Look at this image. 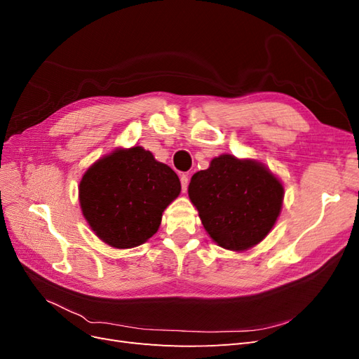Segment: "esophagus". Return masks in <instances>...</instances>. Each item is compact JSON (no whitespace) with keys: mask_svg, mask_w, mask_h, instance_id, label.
<instances>
[{"mask_svg":"<svg viewBox=\"0 0 359 359\" xmlns=\"http://www.w3.org/2000/svg\"><path fill=\"white\" fill-rule=\"evenodd\" d=\"M180 180H181V189H182L184 193H186L187 187H189V177L187 175H181Z\"/></svg>","mask_w":359,"mask_h":359,"instance_id":"34e87169","label":"esophagus"}]
</instances>
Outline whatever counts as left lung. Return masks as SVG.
<instances>
[{"label": "left lung", "instance_id": "left-lung-1", "mask_svg": "<svg viewBox=\"0 0 359 359\" xmlns=\"http://www.w3.org/2000/svg\"><path fill=\"white\" fill-rule=\"evenodd\" d=\"M283 196V184L262 163L231 154L212 158L208 169L194 173L189 186L205 231L233 252L264 240L277 222Z\"/></svg>", "mask_w": 359, "mask_h": 359}]
</instances>
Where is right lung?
<instances>
[{"mask_svg": "<svg viewBox=\"0 0 359 359\" xmlns=\"http://www.w3.org/2000/svg\"><path fill=\"white\" fill-rule=\"evenodd\" d=\"M180 191L175 172L142 147H132L115 149L88 168L79 184V202L103 243L132 248L158 231L163 211Z\"/></svg>", "mask_w": 359, "mask_h": 359, "instance_id": "1", "label": "right lung"}]
</instances>
